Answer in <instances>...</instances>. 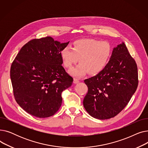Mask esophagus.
Segmentation results:
<instances>
[{
    "instance_id": "34e87169",
    "label": "esophagus",
    "mask_w": 148,
    "mask_h": 148,
    "mask_svg": "<svg viewBox=\"0 0 148 148\" xmlns=\"http://www.w3.org/2000/svg\"><path fill=\"white\" fill-rule=\"evenodd\" d=\"M79 82V80L78 79H74V80H73V83H74V84H77V83H78Z\"/></svg>"
}]
</instances>
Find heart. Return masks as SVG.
Segmentation results:
<instances>
[{
  "label": "heart",
  "mask_w": 148,
  "mask_h": 148,
  "mask_svg": "<svg viewBox=\"0 0 148 148\" xmlns=\"http://www.w3.org/2000/svg\"><path fill=\"white\" fill-rule=\"evenodd\" d=\"M112 54V47L106 41L94 39H80L73 43V49L66 47L60 51L65 67L71 68L79 61L80 64L69 71V74L81 77L100 73L107 65Z\"/></svg>",
  "instance_id": "1"
}]
</instances>
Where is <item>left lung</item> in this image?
Wrapping results in <instances>:
<instances>
[{
  "label": "left lung",
  "instance_id": "left-lung-1",
  "mask_svg": "<svg viewBox=\"0 0 148 148\" xmlns=\"http://www.w3.org/2000/svg\"><path fill=\"white\" fill-rule=\"evenodd\" d=\"M84 82L88 91L83 106L91 116L103 120L120 113L138 86L137 64L124 42L113 48L109 61L101 71Z\"/></svg>",
  "mask_w": 148,
  "mask_h": 148
}]
</instances>
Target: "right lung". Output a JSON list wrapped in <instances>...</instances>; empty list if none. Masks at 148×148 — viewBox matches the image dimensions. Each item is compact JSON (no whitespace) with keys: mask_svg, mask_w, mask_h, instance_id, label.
Listing matches in <instances>:
<instances>
[{"mask_svg":"<svg viewBox=\"0 0 148 148\" xmlns=\"http://www.w3.org/2000/svg\"><path fill=\"white\" fill-rule=\"evenodd\" d=\"M68 44L50 36L34 39L23 46L13 61L10 77L14 95L29 114L45 118L60 108L62 92L73 81L62 66L60 58L61 50Z\"/></svg>","mask_w":148,"mask_h":148,"instance_id":"add662e5","label":"right lung"}]
</instances>
